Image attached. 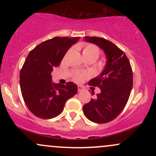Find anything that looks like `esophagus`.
I'll use <instances>...</instances> for the list:
<instances>
[{"mask_svg":"<svg viewBox=\"0 0 156 156\" xmlns=\"http://www.w3.org/2000/svg\"><path fill=\"white\" fill-rule=\"evenodd\" d=\"M83 89V87H80V86H78V92H81Z\"/></svg>","mask_w":156,"mask_h":156,"instance_id":"34e87169","label":"esophagus"}]
</instances>
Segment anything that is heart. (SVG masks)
I'll use <instances>...</instances> for the list:
<instances>
[{
	"label": "heart",
	"instance_id": "obj_1",
	"mask_svg": "<svg viewBox=\"0 0 156 156\" xmlns=\"http://www.w3.org/2000/svg\"><path fill=\"white\" fill-rule=\"evenodd\" d=\"M82 48H83L82 53L84 58H92L96 60L101 54V50L95 44H83ZM87 76V75L84 73H76L73 76V79L76 82H80Z\"/></svg>",
	"mask_w": 156,
	"mask_h": 156
}]
</instances>
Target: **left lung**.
<instances>
[{
	"label": "left lung",
	"instance_id": "obj_1",
	"mask_svg": "<svg viewBox=\"0 0 156 156\" xmlns=\"http://www.w3.org/2000/svg\"><path fill=\"white\" fill-rule=\"evenodd\" d=\"M84 39L103 50L107 62L101 74L89 81V86L99 87L101 92L83 105V114L93 122H109L122 112L129 99L133 87L131 66L124 52L110 41L96 37Z\"/></svg>",
	"mask_w": 156,
	"mask_h": 156
}]
</instances>
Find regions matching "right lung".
<instances>
[{
    "mask_svg": "<svg viewBox=\"0 0 156 156\" xmlns=\"http://www.w3.org/2000/svg\"><path fill=\"white\" fill-rule=\"evenodd\" d=\"M78 39L55 37L38 44L28 53L20 73V84L26 105L36 117L45 119L57 117L67 100L77 93L78 87L73 82L66 85L52 83L51 73Z\"/></svg>",
    "mask_w": 156,
    "mask_h": 156,
    "instance_id": "obj_1",
    "label": "right lung"
}]
</instances>
